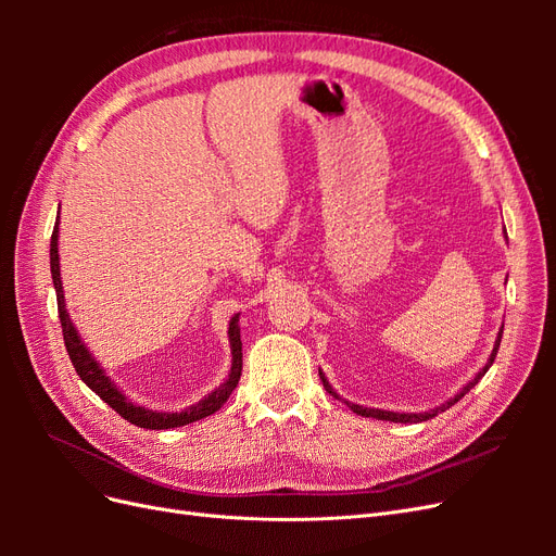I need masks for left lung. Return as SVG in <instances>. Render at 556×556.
Instances as JSON below:
<instances>
[{"label": "left lung", "instance_id": "obj_1", "mask_svg": "<svg viewBox=\"0 0 556 556\" xmlns=\"http://www.w3.org/2000/svg\"><path fill=\"white\" fill-rule=\"evenodd\" d=\"M501 336H503V327L498 329V336H496V343H494V350H492V355H490V359H486V364L480 368V371L476 374V378H470L462 390L454 394L450 401H445V403H441L439 408H433V410H427V413H394V410H382V408H364V406H357V403H348L350 406V410L352 413H357V415H362V417H374V419H384V422H401V425H408V422H427V419H431V417H435L439 413H443V410H447L450 406H454V403H457L464 394H468L470 390H473V387L482 380V376L490 371V366L494 364V357H496V352H498V345H501ZM319 378H323V384H325V390L331 394V396H336L339 399V394L333 392V387L329 384V380H327V376L319 371Z\"/></svg>", "mask_w": 556, "mask_h": 556}]
</instances>
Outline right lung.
<instances>
[{"mask_svg": "<svg viewBox=\"0 0 556 556\" xmlns=\"http://www.w3.org/2000/svg\"><path fill=\"white\" fill-rule=\"evenodd\" d=\"M60 213L55 220V229L53 237H50V276H53V285H55V294H58V313H60V323H62V333H64V345L66 352H70V359L76 368V374L80 376V380L86 382L90 390L102 399L104 403L125 417L127 422L137 425L141 429H176V427H185L192 425L197 419H204L213 413L220 410L225 406V401L229 399V394L233 392V387L239 384L241 380V368H243V350H241V327H239V313L229 319L227 327V336H229V348H231V368L225 378V382L220 387H215L211 394H206L201 401L192 403V406L182 408V410H153L139 406V403L129 401L121 387H117L99 364L92 352L88 350L86 341L80 339L78 329L74 327V319L66 313V301H64V290H62V276H60Z\"/></svg>", "mask_w": 556, "mask_h": 556, "instance_id": "right-lung-1", "label": "right lung"}]
</instances>
